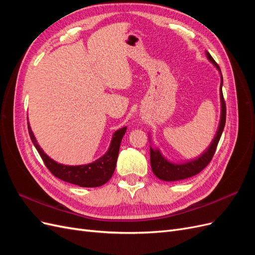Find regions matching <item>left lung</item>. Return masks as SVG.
Segmentation results:
<instances>
[{
    "instance_id": "1",
    "label": "left lung",
    "mask_w": 255,
    "mask_h": 255,
    "mask_svg": "<svg viewBox=\"0 0 255 255\" xmlns=\"http://www.w3.org/2000/svg\"><path fill=\"white\" fill-rule=\"evenodd\" d=\"M207 59L211 61V63L217 69L219 74H220V120L217 132L212 140L211 144L208 145V148L200 155L194 159H189L186 161H183V163H174V161L169 160L167 157L163 155V153L157 146L150 145V160H151V168L153 173L155 174L159 180L161 181H167V182H173V181H181L188 179V177L194 176L201 172L203 169L208 165V163L212 160L216 148H217V144L219 142V139L221 137V134L223 132V128L226 126V103L225 100H223L222 95V84L223 79L222 74L220 71L219 66L216 64V61L211 56V54L207 51H205ZM150 136V135H149ZM149 141L151 143V138L149 137Z\"/></svg>"
}]
</instances>
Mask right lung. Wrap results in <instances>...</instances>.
Segmentation results:
<instances>
[{
	"label": "right lung",
	"instance_id": "add662e5",
	"mask_svg": "<svg viewBox=\"0 0 255 255\" xmlns=\"http://www.w3.org/2000/svg\"><path fill=\"white\" fill-rule=\"evenodd\" d=\"M27 128L32 142L34 143L37 151L39 152L45 166L52 172V174L65 182L78 185L80 187H99L102 186L106 182H109L115 171L116 164H117L121 140L123 135L127 132V127H123L116 130L113 134L109 150L97 160L86 165L69 166L58 164L57 161L49 157L40 148V145L38 144L28 122Z\"/></svg>",
	"mask_w": 255,
	"mask_h": 255
}]
</instances>
